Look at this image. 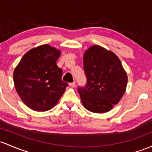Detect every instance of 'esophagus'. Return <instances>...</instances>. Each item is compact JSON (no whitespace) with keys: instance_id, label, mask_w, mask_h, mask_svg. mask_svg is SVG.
<instances>
[{"instance_id":"1","label":"esophagus","mask_w":152,"mask_h":152,"mask_svg":"<svg viewBox=\"0 0 152 152\" xmlns=\"http://www.w3.org/2000/svg\"><path fill=\"white\" fill-rule=\"evenodd\" d=\"M69 86H71V88H73V87H75V86H76V82H72V83H70L69 84Z\"/></svg>"}]
</instances>
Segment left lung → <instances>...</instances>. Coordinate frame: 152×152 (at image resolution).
<instances>
[{
	"mask_svg": "<svg viewBox=\"0 0 152 152\" xmlns=\"http://www.w3.org/2000/svg\"><path fill=\"white\" fill-rule=\"evenodd\" d=\"M84 70L87 82L78 88L83 105L95 113L110 111L127 86V73L120 59L113 52L96 45L84 53Z\"/></svg>",
	"mask_w": 152,
	"mask_h": 152,
	"instance_id": "obj_1",
	"label": "left lung"
}]
</instances>
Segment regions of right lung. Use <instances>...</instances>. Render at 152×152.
I'll list each match as a JSON object with an SVG mask.
<instances>
[{"mask_svg":"<svg viewBox=\"0 0 152 152\" xmlns=\"http://www.w3.org/2000/svg\"><path fill=\"white\" fill-rule=\"evenodd\" d=\"M61 51L49 45L25 53L14 71L15 89L23 102L35 111H48L58 102L68 84L56 61Z\"/></svg>","mask_w":152,"mask_h":152,"instance_id":"right-lung-1","label":"right lung"}]
</instances>
